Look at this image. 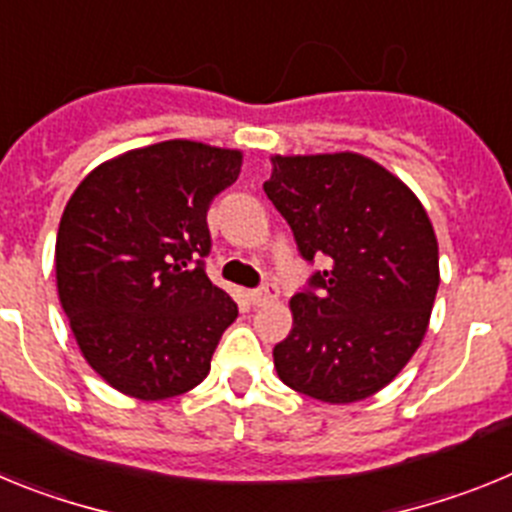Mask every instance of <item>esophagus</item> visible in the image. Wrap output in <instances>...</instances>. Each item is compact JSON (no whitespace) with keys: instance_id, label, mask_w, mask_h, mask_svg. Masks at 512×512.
Wrapping results in <instances>:
<instances>
[{"instance_id":"1","label":"esophagus","mask_w":512,"mask_h":512,"mask_svg":"<svg viewBox=\"0 0 512 512\" xmlns=\"http://www.w3.org/2000/svg\"><path fill=\"white\" fill-rule=\"evenodd\" d=\"M277 295H279V289L274 287V284H266V287L248 292V300H251L256 307H261V305H269V302L277 300Z\"/></svg>"}]
</instances>
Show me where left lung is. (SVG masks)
<instances>
[{
    "mask_svg": "<svg viewBox=\"0 0 512 512\" xmlns=\"http://www.w3.org/2000/svg\"><path fill=\"white\" fill-rule=\"evenodd\" d=\"M264 192L302 259L328 261L289 300L274 346L287 387L330 405L374 395L423 341L438 292V241L408 184L361 153L271 156Z\"/></svg>",
    "mask_w": 512,
    "mask_h": 512,
    "instance_id": "left-lung-1",
    "label": "left lung"
}]
</instances>
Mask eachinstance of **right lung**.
I'll list each match as a JSON object with an SVG mask.
<instances>
[{"label": "right lung", "mask_w": 512, "mask_h": 512, "mask_svg": "<svg viewBox=\"0 0 512 512\" xmlns=\"http://www.w3.org/2000/svg\"><path fill=\"white\" fill-rule=\"evenodd\" d=\"M243 153L164 140L84 176L61 215L56 284L94 372L138 400H169L210 374L238 305L205 271L207 210Z\"/></svg>", "instance_id": "1"}]
</instances>
